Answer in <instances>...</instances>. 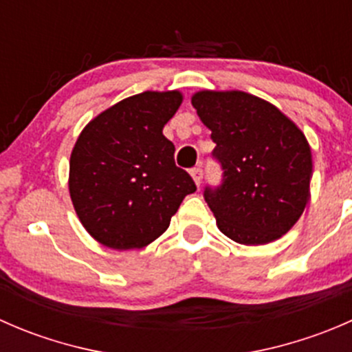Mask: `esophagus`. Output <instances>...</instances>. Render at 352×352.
Returning <instances> with one entry per match:
<instances>
[{
	"label": "esophagus",
	"mask_w": 352,
	"mask_h": 352,
	"mask_svg": "<svg viewBox=\"0 0 352 352\" xmlns=\"http://www.w3.org/2000/svg\"><path fill=\"white\" fill-rule=\"evenodd\" d=\"M190 175H192L194 182H196L197 186H201L202 179H204V172H202V166H194V168L190 170Z\"/></svg>",
	"instance_id": "obj_1"
}]
</instances>
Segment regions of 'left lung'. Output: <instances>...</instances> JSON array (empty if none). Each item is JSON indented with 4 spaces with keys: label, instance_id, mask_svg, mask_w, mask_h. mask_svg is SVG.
<instances>
[{
    "label": "left lung",
    "instance_id": "obj_1",
    "mask_svg": "<svg viewBox=\"0 0 352 352\" xmlns=\"http://www.w3.org/2000/svg\"><path fill=\"white\" fill-rule=\"evenodd\" d=\"M197 116L216 143L221 186L204 199L218 228L233 242L281 239L310 199L311 150L305 134L278 107L245 91H197Z\"/></svg>",
    "mask_w": 352,
    "mask_h": 352
}]
</instances>
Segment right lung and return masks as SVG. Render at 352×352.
<instances>
[{
    "instance_id": "add662e5",
    "label": "right lung",
    "mask_w": 352,
    "mask_h": 352,
    "mask_svg": "<svg viewBox=\"0 0 352 352\" xmlns=\"http://www.w3.org/2000/svg\"><path fill=\"white\" fill-rule=\"evenodd\" d=\"M182 94L143 91L98 113L78 136L69 160V196L81 225L117 250L143 248L168 228L192 177L173 160L163 127Z\"/></svg>"
}]
</instances>
